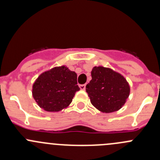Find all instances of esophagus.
I'll return each mask as SVG.
<instances>
[{
	"mask_svg": "<svg viewBox=\"0 0 160 160\" xmlns=\"http://www.w3.org/2000/svg\"><path fill=\"white\" fill-rule=\"evenodd\" d=\"M79 88H80V90H84L85 88H86V85L85 84H82V85H79Z\"/></svg>",
	"mask_w": 160,
	"mask_h": 160,
	"instance_id": "1",
	"label": "esophagus"
}]
</instances>
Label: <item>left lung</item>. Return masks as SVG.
I'll return each mask as SVG.
<instances>
[{
	"label": "left lung",
	"mask_w": 160,
	"mask_h": 160,
	"mask_svg": "<svg viewBox=\"0 0 160 160\" xmlns=\"http://www.w3.org/2000/svg\"><path fill=\"white\" fill-rule=\"evenodd\" d=\"M92 80L86 86L91 104L103 113L118 111L124 106L130 94L126 79L111 68L94 67Z\"/></svg>",
	"instance_id": "left-lung-1"
}]
</instances>
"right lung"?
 <instances>
[{"label":"right lung","instance_id":"obj_1","mask_svg":"<svg viewBox=\"0 0 160 160\" xmlns=\"http://www.w3.org/2000/svg\"><path fill=\"white\" fill-rule=\"evenodd\" d=\"M78 90L77 73L61 66L38 76L32 86V96L42 109L58 112L70 105Z\"/></svg>","mask_w":160,"mask_h":160}]
</instances>
